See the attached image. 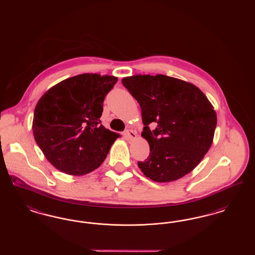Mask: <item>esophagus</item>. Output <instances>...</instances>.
I'll return each instance as SVG.
<instances>
[{
	"mask_svg": "<svg viewBox=\"0 0 255 255\" xmlns=\"http://www.w3.org/2000/svg\"><path fill=\"white\" fill-rule=\"evenodd\" d=\"M125 134L127 135V137L129 138V139H134L135 137H136V133L133 131V130H131V129H128V130H126V132H125Z\"/></svg>",
	"mask_w": 255,
	"mask_h": 255,
	"instance_id": "1",
	"label": "esophagus"
}]
</instances>
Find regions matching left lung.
<instances>
[{
    "mask_svg": "<svg viewBox=\"0 0 255 255\" xmlns=\"http://www.w3.org/2000/svg\"><path fill=\"white\" fill-rule=\"evenodd\" d=\"M122 84L140 105L144 124L141 136L149 157L137 165L157 182L177 181L201 162L213 142L216 112L194 84L163 74H135ZM156 128L151 130L148 125Z\"/></svg>",
    "mask_w": 255,
    "mask_h": 255,
    "instance_id": "8db88e82",
    "label": "left lung"
}]
</instances>
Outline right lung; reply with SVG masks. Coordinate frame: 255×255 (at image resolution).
I'll return each mask as SVG.
<instances>
[{
    "label": "right lung",
    "instance_id": "add662e5",
    "mask_svg": "<svg viewBox=\"0 0 255 255\" xmlns=\"http://www.w3.org/2000/svg\"><path fill=\"white\" fill-rule=\"evenodd\" d=\"M118 82L113 75L83 73L49 89L37 102L32 132L49 162L82 176L98 168L120 133L100 122L103 101Z\"/></svg>",
    "mask_w": 255,
    "mask_h": 255
}]
</instances>
